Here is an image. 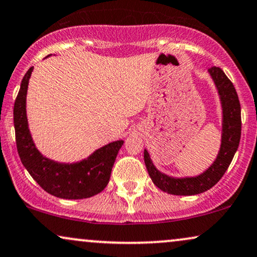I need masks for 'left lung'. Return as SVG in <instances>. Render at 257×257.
<instances>
[{
    "instance_id": "left-lung-1",
    "label": "left lung",
    "mask_w": 257,
    "mask_h": 257,
    "mask_svg": "<svg viewBox=\"0 0 257 257\" xmlns=\"http://www.w3.org/2000/svg\"><path fill=\"white\" fill-rule=\"evenodd\" d=\"M209 73L218 90V95L223 110L222 121V144L219 153L213 164L205 172L197 177L173 178L161 173L153 165L147 149H145V164L148 174L155 186L161 191L175 196H193L210 190L220 180L229 165L231 164L233 155L238 148L241 140V104L233 84L225 76L219 67H211Z\"/></svg>"
}]
</instances>
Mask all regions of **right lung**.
Here are the masks:
<instances>
[{
    "label": "right lung",
    "instance_id": "add662e5",
    "mask_svg": "<svg viewBox=\"0 0 257 257\" xmlns=\"http://www.w3.org/2000/svg\"><path fill=\"white\" fill-rule=\"evenodd\" d=\"M32 71L33 67L25 74L14 104L16 147L22 165L32 178L54 197L83 199L102 192L109 183L113 162L123 141L110 142L74 164H60L45 158L35 147L26 113V96Z\"/></svg>",
    "mask_w": 257,
    "mask_h": 257
}]
</instances>
